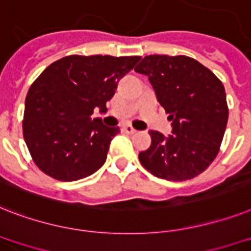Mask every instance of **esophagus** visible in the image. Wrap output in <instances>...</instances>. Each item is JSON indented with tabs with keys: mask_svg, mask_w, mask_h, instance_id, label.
<instances>
[{
	"mask_svg": "<svg viewBox=\"0 0 251 251\" xmlns=\"http://www.w3.org/2000/svg\"><path fill=\"white\" fill-rule=\"evenodd\" d=\"M122 130H124V131H125L126 134H134V132L136 131V130L134 129L132 126H130V125H125V126H124V127H122Z\"/></svg>",
	"mask_w": 251,
	"mask_h": 251,
	"instance_id": "34e87169",
	"label": "esophagus"
}]
</instances>
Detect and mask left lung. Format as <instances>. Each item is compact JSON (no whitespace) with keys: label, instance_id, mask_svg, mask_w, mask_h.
I'll return each instance as SVG.
<instances>
[{"label":"left lung","instance_id":"8db88e82","mask_svg":"<svg viewBox=\"0 0 251 251\" xmlns=\"http://www.w3.org/2000/svg\"><path fill=\"white\" fill-rule=\"evenodd\" d=\"M153 86L157 100L173 121L165 138L151 130V147L139 153L140 164L154 176L188 180L217 157L228 121L225 86L210 69L193 58L148 55L135 67Z\"/></svg>","mask_w":251,"mask_h":251}]
</instances>
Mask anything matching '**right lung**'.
<instances>
[{"label":"right lung","mask_w":251,"mask_h":251,"mask_svg":"<svg viewBox=\"0 0 251 251\" xmlns=\"http://www.w3.org/2000/svg\"><path fill=\"white\" fill-rule=\"evenodd\" d=\"M140 56L69 55L51 63L29 87L23 136L41 172L60 182L86 178L107 160L120 127L91 120L107 111L120 79Z\"/></svg>","instance_id":"obj_1"}]
</instances>
